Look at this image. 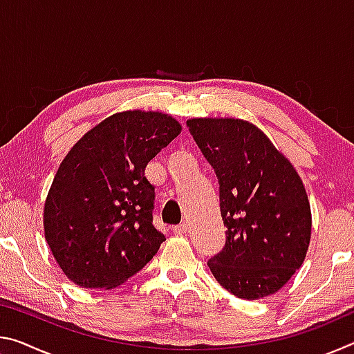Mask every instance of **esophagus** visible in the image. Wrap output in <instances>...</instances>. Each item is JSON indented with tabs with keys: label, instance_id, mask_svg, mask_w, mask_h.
<instances>
[{
	"label": "esophagus",
	"instance_id": "1",
	"mask_svg": "<svg viewBox=\"0 0 354 354\" xmlns=\"http://www.w3.org/2000/svg\"><path fill=\"white\" fill-rule=\"evenodd\" d=\"M185 231H187V226H185L184 223H183V225H176V226H173V232H175L176 236H183Z\"/></svg>",
	"mask_w": 354,
	"mask_h": 354
}]
</instances>
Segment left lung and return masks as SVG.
<instances>
[{"label": "left lung", "mask_w": 354, "mask_h": 354, "mask_svg": "<svg viewBox=\"0 0 354 354\" xmlns=\"http://www.w3.org/2000/svg\"><path fill=\"white\" fill-rule=\"evenodd\" d=\"M187 124L220 183L227 227L214 278L242 299L273 295L306 259L313 215L295 167L248 120L189 118Z\"/></svg>", "instance_id": "left-lung-1"}]
</instances>
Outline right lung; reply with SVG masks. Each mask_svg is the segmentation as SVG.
Wrapping results in <instances>:
<instances>
[{
    "instance_id": "1",
    "label": "right lung",
    "mask_w": 354,
    "mask_h": 354,
    "mask_svg": "<svg viewBox=\"0 0 354 354\" xmlns=\"http://www.w3.org/2000/svg\"><path fill=\"white\" fill-rule=\"evenodd\" d=\"M181 131L170 113L123 111L71 147L44 206L45 241L71 283L113 289L158 253L165 236L153 225L145 169Z\"/></svg>"
}]
</instances>
